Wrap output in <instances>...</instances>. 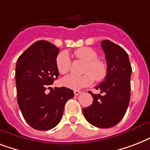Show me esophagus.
Here are the masks:
<instances>
[{
    "mask_svg": "<svg viewBox=\"0 0 150 150\" xmlns=\"http://www.w3.org/2000/svg\"><path fill=\"white\" fill-rule=\"evenodd\" d=\"M80 93H82V92L79 91V90H75V91H74L75 96H78V95H79Z\"/></svg>",
    "mask_w": 150,
    "mask_h": 150,
    "instance_id": "34e87169",
    "label": "esophagus"
}]
</instances>
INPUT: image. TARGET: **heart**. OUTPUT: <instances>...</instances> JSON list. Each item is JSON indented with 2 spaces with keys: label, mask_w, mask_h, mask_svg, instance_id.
I'll return each instance as SVG.
<instances>
[{
  "label": "heart",
  "mask_w": 150,
  "mask_h": 150,
  "mask_svg": "<svg viewBox=\"0 0 150 150\" xmlns=\"http://www.w3.org/2000/svg\"><path fill=\"white\" fill-rule=\"evenodd\" d=\"M76 58L86 62L83 68L84 75H69L62 79L64 86L73 90H79L93 84L94 79L97 82L104 79L107 74V66L104 61L98 58L96 50L89 47H82L74 52ZM57 68L61 74L68 73L71 69V61L67 52H61L57 57Z\"/></svg>",
  "instance_id": "1"
}]
</instances>
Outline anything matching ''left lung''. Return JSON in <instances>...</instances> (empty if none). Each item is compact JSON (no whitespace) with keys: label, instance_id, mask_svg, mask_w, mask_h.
I'll return each instance as SVG.
<instances>
[{"label":"left lung","instance_id":"1","mask_svg":"<svg viewBox=\"0 0 150 150\" xmlns=\"http://www.w3.org/2000/svg\"><path fill=\"white\" fill-rule=\"evenodd\" d=\"M101 47L106 55L107 74L104 81L96 87L100 94L92 95L93 101L82 109L87 121L97 128L114 127L123 118L130 101L131 66L128 54L120 46L103 40Z\"/></svg>","mask_w":150,"mask_h":150}]
</instances>
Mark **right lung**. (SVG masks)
<instances>
[{"label":"right lung","instance_id":"1","mask_svg":"<svg viewBox=\"0 0 150 150\" xmlns=\"http://www.w3.org/2000/svg\"><path fill=\"white\" fill-rule=\"evenodd\" d=\"M58 53L53 43L39 40L21 54L16 64L18 103L25 120L36 130L54 128L61 121L66 102L74 96V92L66 87L46 93L59 75Z\"/></svg>","mask_w":150,"mask_h":150}]
</instances>
